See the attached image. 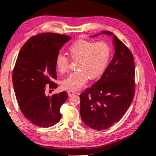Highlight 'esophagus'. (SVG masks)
<instances>
[{"mask_svg": "<svg viewBox=\"0 0 156 156\" xmlns=\"http://www.w3.org/2000/svg\"><path fill=\"white\" fill-rule=\"evenodd\" d=\"M76 94V91H68V95H69V97H71L73 96V95Z\"/></svg>", "mask_w": 156, "mask_h": 156, "instance_id": "obj_1", "label": "esophagus"}]
</instances>
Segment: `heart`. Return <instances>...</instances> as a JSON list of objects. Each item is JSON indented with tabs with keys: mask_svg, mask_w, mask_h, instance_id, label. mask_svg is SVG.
<instances>
[{
	"mask_svg": "<svg viewBox=\"0 0 156 156\" xmlns=\"http://www.w3.org/2000/svg\"><path fill=\"white\" fill-rule=\"evenodd\" d=\"M69 53L71 58L76 62L78 70L70 73L63 80L62 86L66 90H78L88 81L98 78L104 73L111 56V48L105 41L95 42L78 40L70 46ZM70 59L66 55L58 53L55 58V65L60 73L69 70Z\"/></svg>",
	"mask_w": 156,
	"mask_h": 156,
	"instance_id": "b5f03b06",
	"label": "heart"
}]
</instances>
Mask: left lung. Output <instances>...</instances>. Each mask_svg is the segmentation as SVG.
<instances>
[{
  "label": "left lung",
  "mask_w": 156,
  "mask_h": 156,
  "mask_svg": "<svg viewBox=\"0 0 156 156\" xmlns=\"http://www.w3.org/2000/svg\"><path fill=\"white\" fill-rule=\"evenodd\" d=\"M115 54L101 78L80 95V115L87 126L104 130L119 122L134 96L135 69L131 51L113 33ZM99 34L93 35L97 37Z\"/></svg>",
  "instance_id": "left-lung-1"
}]
</instances>
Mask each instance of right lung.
Instances as JSON below:
<instances>
[{
	"mask_svg": "<svg viewBox=\"0 0 156 156\" xmlns=\"http://www.w3.org/2000/svg\"><path fill=\"white\" fill-rule=\"evenodd\" d=\"M70 37L54 33L31 37L19 52L12 73L16 98L23 115L40 127L55 125L61 119V107L68 98L65 91L51 96L45 87L55 89L57 84L55 58Z\"/></svg>",
	"mask_w": 156,
	"mask_h": 156,
	"instance_id": "1",
	"label": "right lung"
}]
</instances>
